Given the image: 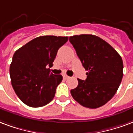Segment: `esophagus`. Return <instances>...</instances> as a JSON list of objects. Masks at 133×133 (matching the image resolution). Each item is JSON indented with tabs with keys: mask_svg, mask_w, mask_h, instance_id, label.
<instances>
[{
	"mask_svg": "<svg viewBox=\"0 0 133 133\" xmlns=\"http://www.w3.org/2000/svg\"><path fill=\"white\" fill-rule=\"evenodd\" d=\"M69 78V76H66V75H64V76H63V78H64V80H66V79H68Z\"/></svg>",
	"mask_w": 133,
	"mask_h": 133,
	"instance_id": "obj_1",
	"label": "esophagus"
}]
</instances>
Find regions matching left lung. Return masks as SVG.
Wrapping results in <instances>:
<instances>
[{
	"instance_id": "8db88e82",
	"label": "left lung",
	"mask_w": 133,
	"mask_h": 133,
	"mask_svg": "<svg viewBox=\"0 0 133 133\" xmlns=\"http://www.w3.org/2000/svg\"><path fill=\"white\" fill-rule=\"evenodd\" d=\"M82 65L87 72L84 80L71 90L74 99L89 108L105 105L116 94L123 75L122 58L108 42L93 35L69 37Z\"/></svg>"
}]
</instances>
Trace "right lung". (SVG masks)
<instances>
[{"label":"right lung","instance_id":"right-lung-1","mask_svg":"<svg viewBox=\"0 0 133 133\" xmlns=\"http://www.w3.org/2000/svg\"><path fill=\"white\" fill-rule=\"evenodd\" d=\"M68 37L41 36L33 39L15 52L10 66L12 88L25 104L42 107L55 97L62 76L53 74L52 67L57 51Z\"/></svg>","mask_w":133,"mask_h":133}]
</instances>
